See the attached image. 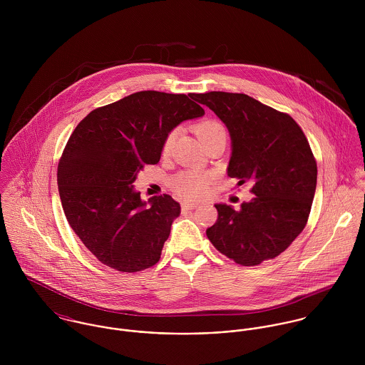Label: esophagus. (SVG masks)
Masks as SVG:
<instances>
[{"label": "esophagus", "mask_w": 365, "mask_h": 365, "mask_svg": "<svg viewBox=\"0 0 365 365\" xmlns=\"http://www.w3.org/2000/svg\"><path fill=\"white\" fill-rule=\"evenodd\" d=\"M198 207L197 202H191V201H182L181 202V209L182 210H190V209H195Z\"/></svg>", "instance_id": "esophagus-1"}]
</instances>
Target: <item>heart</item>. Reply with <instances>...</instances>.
<instances>
[{"label": "heart", "instance_id": "b5f03b06", "mask_svg": "<svg viewBox=\"0 0 365 365\" xmlns=\"http://www.w3.org/2000/svg\"><path fill=\"white\" fill-rule=\"evenodd\" d=\"M225 130L223 126L212 119H207L201 123L197 125V135L200 138L201 142H204L205 139H208L209 136ZM177 135V129L170 130L161 145V152L165 155L170 152L173 142L175 139ZM213 181V175L209 173H204V171H197V170H184L180 171L177 174H174L170 180V187L171 190L181 198L184 200H200L204 198L208 192L209 185Z\"/></svg>", "mask_w": 365, "mask_h": 365}]
</instances>
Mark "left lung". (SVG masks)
I'll list each match as a JSON object with an SVG mask.
<instances>
[{
	"label": "left lung",
	"instance_id": "8db88e82",
	"mask_svg": "<svg viewBox=\"0 0 365 365\" xmlns=\"http://www.w3.org/2000/svg\"><path fill=\"white\" fill-rule=\"evenodd\" d=\"M227 126L232 157L227 175L250 181L255 198L240 209L217 204L207 229L227 259L259 265L279 256L304 230L316 190L317 165L301 126L285 112L237 93L194 94Z\"/></svg>",
	"mask_w": 365,
	"mask_h": 365
}]
</instances>
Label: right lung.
<instances>
[{"label": "right lung", "instance_id": "add662e5", "mask_svg": "<svg viewBox=\"0 0 365 365\" xmlns=\"http://www.w3.org/2000/svg\"><path fill=\"white\" fill-rule=\"evenodd\" d=\"M192 97L135 93L91 110L68 138L57 165L61 207L104 265L136 272L160 260L180 204L167 194L146 204L133 182L148 164L158 163L170 130L205 113Z\"/></svg>", "mask_w": 365, "mask_h": 365}]
</instances>
